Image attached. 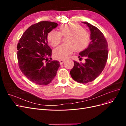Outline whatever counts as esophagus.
I'll return each mask as SVG.
<instances>
[{"mask_svg":"<svg viewBox=\"0 0 126 126\" xmlns=\"http://www.w3.org/2000/svg\"><path fill=\"white\" fill-rule=\"evenodd\" d=\"M59 61L60 62V64H62L64 63V62L65 61V60H64V59H60L59 60Z\"/></svg>","mask_w":126,"mask_h":126,"instance_id":"34e87169","label":"esophagus"}]
</instances>
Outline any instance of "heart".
Listing matches in <instances>:
<instances>
[{"instance_id": "b5f03b06", "label": "heart", "mask_w": 126, "mask_h": 126, "mask_svg": "<svg viewBox=\"0 0 126 126\" xmlns=\"http://www.w3.org/2000/svg\"><path fill=\"white\" fill-rule=\"evenodd\" d=\"M60 32L51 31L47 35V40L52 46H56L61 43L62 36H67V43L59 46L54 50V56L58 59L68 58L76 49L81 51L89 46L91 38L89 32L82 26L77 23H69L62 25Z\"/></svg>"}]
</instances>
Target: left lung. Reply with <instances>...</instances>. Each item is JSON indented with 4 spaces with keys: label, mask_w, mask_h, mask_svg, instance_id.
Masks as SVG:
<instances>
[{
    "label": "left lung",
    "mask_w": 126,
    "mask_h": 126,
    "mask_svg": "<svg viewBox=\"0 0 126 126\" xmlns=\"http://www.w3.org/2000/svg\"><path fill=\"white\" fill-rule=\"evenodd\" d=\"M83 23L89 28L91 41L88 48L79 54V58H85V63L74 61V66L70 73L75 81L86 84L94 81L104 70L107 61L108 49L107 40L102 32L87 22Z\"/></svg>",
    "instance_id": "left-lung-1"
}]
</instances>
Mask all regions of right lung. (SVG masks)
Masks as SVG:
<instances>
[{
    "label": "right lung",
    "mask_w": 126,
    "mask_h": 126,
    "mask_svg": "<svg viewBox=\"0 0 126 126\" xmlns=\"http://www.w3.org/2000/svg\"><path fill=\"white\" fill-rule=\"evenodd\" d=\"M58 24L42 21L26 30L17 44V59L20 69L31 82L40 85L49 84L60 67L58 61H52V50L47 37Z\"/></svg>",
    "instance_id": "add662e5"
}]
</instances>
